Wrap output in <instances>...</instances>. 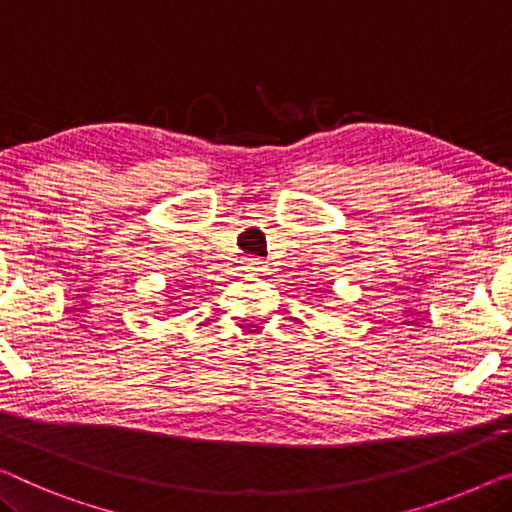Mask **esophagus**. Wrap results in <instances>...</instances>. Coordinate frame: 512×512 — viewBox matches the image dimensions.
Returning a JSON list of instances; mask_svg holds the SVG:
<instances>
[{
    "label": "esophagus",
    "instance_id": "esophagus-1",
    "mask_svg": "<svg viewBox=\"0 0 512 512\" xmlns=\"http://www.w3.org/2000/svg\"><path fill=\"white\" fill-rule=\"evenodd\" d=\"M264 259L262 257H248L246 262H243V266H246L248 271H253V273H257V271H264Z\"/></svg>",
    "mask_w": 512,
    "mask_h": 512
}]
</instances>
